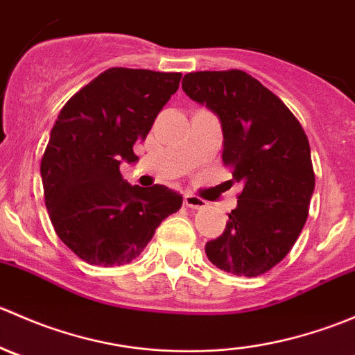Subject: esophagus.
<instances>
[{
  "mask_svg": "<svg viewBox=\"0 0 355 355\" xmlns=\"http://www.w3.org/2000/svg\"><path fill=\"white\" fill-rule=\"evenodd\" d=\"M184 204L187 207H192V209H202V207L206 206V200L198 198V196H194V194H185Z\"/></svg>",
  "mask_w": 355,
  "mask_h": 355,
  "instance_id": "1",
  "label": "esophagus"
}]
</instances>
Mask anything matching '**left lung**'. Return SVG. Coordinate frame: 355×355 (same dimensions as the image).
Wrapping results in <instances>:
<instances>
[{"instance_id":"8db88e82","label":"left lung","mask_w":355,"mask_h":355,"mask_svg":"<svg viewBox=\"0 0 355 355\" xmlns=\"http://www.w3.org/2000/svg\"><path fill=\"white\" fill-rule=\"evenodd\" d=\"M182 89L220 118L223 163L242 185L225 232L206 244L207 259L237 277L266 273L287 256L309 213L314 171L306 132L242 70L187 73Z\"/></svg>"}]
</instances>
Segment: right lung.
Here are the masks:
<instances>
[{
    "mask_svg": "<svg viewBox=\"0 0 355 355\" xmlns=\"http://www.w3.org/2000/svg\"><path fill=\"white\" fill-rule=\"evenodd\" d=\"M182 73L110 68L68 99L41 159L44 200L68 249L96 266L130 263L182 196L164 185L123 180L121 163H137L157 113L177 92Z\"/></svg>",
    "mask_w": 355,
    "mask_h": 355,
    "instance_id": "obj_1",
    "label": "right lung"
}]
</instances>
